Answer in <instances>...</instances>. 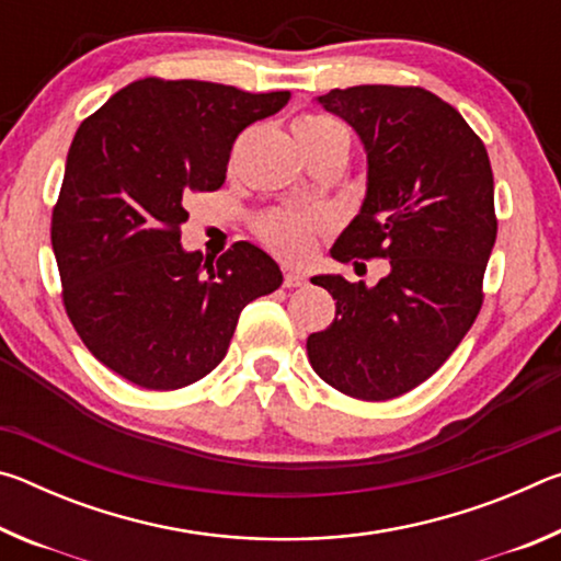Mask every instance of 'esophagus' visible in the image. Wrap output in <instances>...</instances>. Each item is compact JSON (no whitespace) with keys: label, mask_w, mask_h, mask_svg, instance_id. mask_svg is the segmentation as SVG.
<instances>
[{"label":"esophagus","mask_w":561,"mask_h":561,"mask_svg":"<svg viewBox=\"0 0 561 561\" xmlns=\"http://www.w3.org/2000/svg\"><path fill=\"white\" fill-rule=\"evenodd\" d=\"M304 284H307V277H304L299 270H284V287L294 289V287H304Z\"/></svg>","instance_id":"1"}]
</instances>
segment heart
I'll return each mask as SVG.
<instances>
[{
  "label": "heart",
  "instance_id": "1",
  "mask_svg": "<svg viewBox=\"0 0 561 561\" xmlns=\"http://www.w3.org/2000/svg\"><path fill=\"white\" fill-rule=\"evenodd\" d=\"M331 130H341L334 121L321 116H301L294 121V136L297 140H314L327 136ZM319 230V217L307 213L277 210L262 217L257 232L262 242L272 247L282 257H301L309 252L314 242V232Z\"/></svg>",
  "mask_w": 561,
  "mask_h": 561
}]
</instances>
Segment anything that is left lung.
<instances>
[{"instance_id": "1", "label": "left lung", "mask_w": 561, "mask_h": 561, "mask_svg": "<svg viewBox=\"0 0 561 561\" xmlns=\"http://www.w3.org/2000/svg\"><path fill=\"white\" fill-rule=\"evenodd\" d=\"M366 150V197L331 247L339 262L391 260L366 287L311 282L336 319L307 339L311 368L336 391L388 401L431 378L468 334L497 237L488 150L450 103L417 87H351L319 96Z\"/></svg>"}]
</instances>
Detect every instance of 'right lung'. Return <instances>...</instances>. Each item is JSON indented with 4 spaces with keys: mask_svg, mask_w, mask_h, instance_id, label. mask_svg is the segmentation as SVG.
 Returning <instances> with one entry per match:
<instances>
[{
    "mask_svg": "<svg viewBox=\"0 0 561 561\" xmlns=\"http://www.w3.org/2000/svg\"><path fill=\"white\" fill-rule=\"evenodd\" d=\"M289 91L140 79L81 123L69 148L51 247L64 307L87 348L150 391L201 381L237 319L282 284L250 242L205 260L180 244L190 193L225 183L234 138L287 106Z\"/></svg>",
    "mask_w": 561,
    "mask_h": 561,
    "instance_id": "obj_1",
    "label": "right lung"
}]
</instances>
